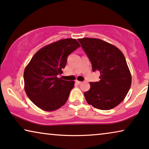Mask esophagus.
Segmentation results:
<instances>
[{
	"label": "esophagus",
	"mask_w": 149,
	"mask_h": 149,
	"mask_svg": "<svg viewBox=\"0 0 149 149\" xmlns=\"http://www.w3.org/2000/svg\"><path fill=\"white\" fill-rule=\"evenodd\" d=\"M75 83L77 84H81V81H77V80H76L75 81Z\"/></svg>",
	"instance_id": "34e87169"
}]
</instances>
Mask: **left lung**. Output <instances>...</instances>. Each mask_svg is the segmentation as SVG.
<instances>
[{
	"label": "left lung",
	"instance_id": "1",
	"mask_svg": "<svg viewBox=\"0 0 149 149\" xmlns=\"http://www.w3.org/2000/svg\"><path fill=\"white\" fill-rule=\"evenodd\" d=\"M91 62L93 72H99L100 80L90 82L91 88L84 93L88 103L101 110L118 105L127 95L132 77L123 54L119 49L102 40L78 39Z\"/></svg>",
	"mask_w": 149,
	"mask_h": 149
}]
</instances>
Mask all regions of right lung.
Wrapping results in <instances>:
<instances>
[{"label": "right lung", "instance_id": "add662e5", "mask_svg": "<svg viewBox=\"0 0 149 149\" xmlns=\"http://www.w3.org/2000/svg\"><path fill=\"white\" fill-rule=\"evenodd\" d=\"M80 47L76 40L63 39L52 43L33 56L24 70L25 91L31 101L41 109L51 111L68 100L74 81L58 78L70 54Z\"/></svg>", "mask_w": 149, "mask_h": 149}]
</instances>
